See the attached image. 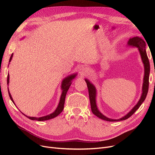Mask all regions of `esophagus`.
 Instances as JSON below:
<instances>
[{
    "label": "esophagus",
    "instance_id": "obj_1",
    "mask_svg": "<svg viewBox=\"0 0 155 155\" xmlns=\"http://www.w3.org/2000/svg\"><path fill=\"white\" fill-rule=\"evenodd\" d=\"M88 70L87 67H82V68H80L79 73H80V75H81L85 76V75L88 74Z\"/></svg>",
    "mask_w": 155,
    "mask_h": 155
}]
</instances>
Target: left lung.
Listing matches in <instances>:
<instances>
[{"mask_svg": "<svg viewBox=\"0 0 155 155\" xmlns=\"http://www.w3.org/2000/svg\"><path fill=\"white\" fill-rule=\"evenodd\" d=\"M127 46H131L133 47H137L138 48V50L140 51L141 60L144 64V75L143 78V84L142 88V94L141 96V98L137 103V104L132 109V110L127 113L126 116L121 117L119 119H112L107 117L106 116H104L102 114L99 110L98 108L97 107L96 104V94L97 91L95 86L89 81L88 79H85V82L87 85L88 90V94H89V99H90L91 105V110L92 112L94 115L99 118L103 119L104 120L107 121H120L123 120L128 119L131 117L133 114L137 110V109L140 107V105L145 100L146 95H147L148 92V88H149V75L150 72V61L148 58L147 54L146 51V43L140 37L136 36L132 38H130L127 42Z\"/></svg>", "mask_w": 155, "mask_h": 155, "instance_id": "8db88e82", "label": "left lung"}]
</instances>
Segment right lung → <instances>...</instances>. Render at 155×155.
Returning <instances> with one entry per match:
<instances>
[{
  "label": "right lung",
  "mask_w": 155,
  "mask_h": 155,
  "mask_svg": "<svg viewBox=\"0 0 155 155\" xmlns=\"http://www.w3.org/2000/svg\"><path fill=\"white\" fill-rule=\"evenodd\" d=\"M13 56V53L11 54V57H10V59H9V62H11L12 58ZM77 76V73L75 74H73V75H70V76H68L67 77L64 78L63 81H62V83H61V89H62V93L60 97V102L58 104V107L56 109V110L50 114L47 115L46 116H43V117H29L26 116L25 114H23L26 116L28 118H29V119L31 120H38V121H43V120H49V119H51L53 118L56 117V116H58L63 111V109H64V100H65V97H66L67 93L68 91V89L71 84V81L73 80V79H74L75 78V77ZM7 85L9 84V73H8L7 75ZM8 92H9V95L10 97V99H11V101H12V102L14 104V102L13 101L12 97L9 92V88H8Z\"/></svg>",
  "instance_id": "obj_1"
}]
</instances>
